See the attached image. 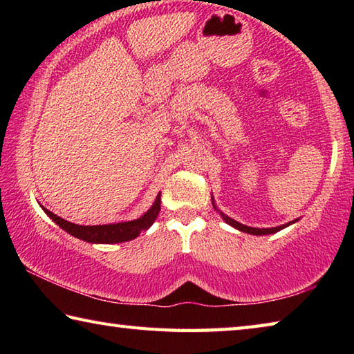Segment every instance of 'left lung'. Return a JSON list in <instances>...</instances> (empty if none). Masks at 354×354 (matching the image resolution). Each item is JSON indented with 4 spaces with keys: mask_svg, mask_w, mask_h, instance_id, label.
Instances as JSON below:
<instances>
[{
    "mask_svg": "<svg viewBox=\"0 0 354 354\" xmlns=\"http://www.w3.org/2000/svg\"><path fill=\"white\" fill-rule=\"evenodd\" d=\"M215 207V206H214ZM221 214V217H223V220L226 221L227 225H231V226H234L236 230H239V231H243V232H248V234H254V236H263V234H273V232H278V231H281V230H284L286 226H289V225H292L293 221H297V220H293V221H290V223H287V225H283V226H277V227H263V230H259V227H251V226H245V225H242V223H239V221H236V220H232L231 217H227V215H225L223 212H220Z\"/></svg>",
    "mask_w": 354,
    "mask_h": 354,
    "instance_id": "1",
    "label": "left lung"
}]
</instances>
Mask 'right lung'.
I'll return each instance as SVG.
<instances>
[{"instance_id": "obj_1", "label": "right lung", "mask_w": 354, "mask_h": 354, "mask_svg": "<svg viewBox=\"0 0 354 354\" xmlns=\"http://www.w3.org/2000/svg\"><path fill=\"white\" fill-rule=\"evenodd\" d=\"M48 217L53 221H56V225L62 227L64 231H67L68 234L75 236L81 241L91 242V243H120V242H128L133 241L140 232L147 231L149 226L154 223L156 217L160 211V194L156 198L154 205L151 209L142 215L140 218L133 221H123V223H112V225H97V226H81L70 223V221L57 217L56 214H53L44 207Z\"/></svg>"}]
</instances>
